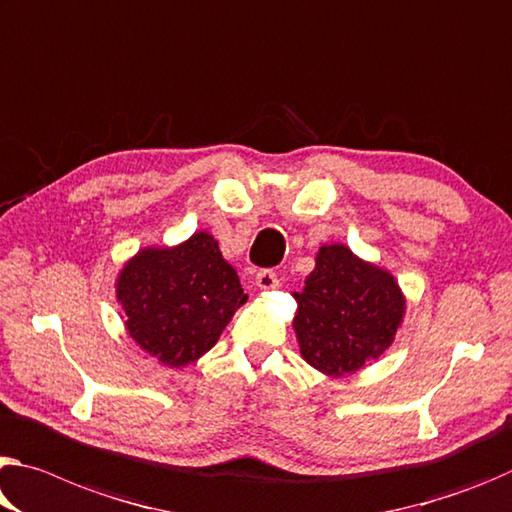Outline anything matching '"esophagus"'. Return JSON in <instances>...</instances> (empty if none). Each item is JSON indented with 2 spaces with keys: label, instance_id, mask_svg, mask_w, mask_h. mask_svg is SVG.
<instances>
[{
  "label": "esophagus",
  "instance_id": "1",
  "mask_svg": "<svg viewBox=\"0 0 512 512\" xmlns=\"http://www.w3.org/2000/svg\"><path fill=\"white\" fill-rule=\"evenodd\" d=\"M255 285L262 291H271L278 287V275H275L273 271H259L255 275Z\"/></svg>",
  "mask_w": 512,
  "mask_h": 512
}]
</instances>
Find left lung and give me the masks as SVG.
<instances>
[{
	"label": "left lung",
	"instance_id": "8db88e82",
	"mask_svg": "<svg viewBox=\"0 0 512 512\" xmlns=\"http://www.w3.org/2000/svg\"><path fill=\"white\" fill-rule=\"evenodd\" d=\"M291 326L303 360L330 378L362 371L394 344L405 294L392 273L344 243H323Z\"/></svg>",
	"mask_w": 512,
	"mask_h": 512
}]
</instances>
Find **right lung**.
<instances>
[{
  "label": "right lung",
  "mask_w": 512,
  "mask_h": 512,
  "mask_svg": "<svg viewBox=\"0 0 512 512\" xmlns=\"http://www.w3.org/2000/svg\"><path fill=\"white\" fill-rule=\"evenodd\" d=\"M116 300L136 346L164 367L184 369L216 346L248 296L218 241L200 230L129 257L116 275Z\"/></svg>",
  "instance_id": "1"
}]
</instances>
